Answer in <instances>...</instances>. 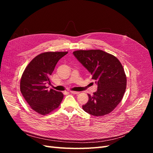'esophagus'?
<instances>
[{
  "label": "esophagus",
  "mask_w": 153,
  "mask_h": 153,
  "mask_svg": "<svg viewBox=\"0 0 153 153\" xmlns=\"http://www.w3.org/2000/svg\"><path fill=\"white\" fill-rule=\"evenodd\" d=\"M71 93L73 94H79V92H76V91H70Z\"/></svg>",
  "instance_id": "obj_1"
}]
</instances>
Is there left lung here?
<instances>
[{
    "instance_id": "obj_1",
    "label": "left lung",
    "mask_w": 153,
    "mask_h": 153,
    "mask_svg": "<svg viewBox=\"0 0 153 153\" xmlns=\"http://www.w3.org/2000/svg\"><path fill=\"white\" fill-rule=\"evenodd\" d=\"M73 55L96 80L97 91L88 94L89 100L82 106L85 112L103 116L121 102L126 88V76L117 57L100 50H76Z\"/></svg>"
}]
</instances>
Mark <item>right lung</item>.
<instances>
[{
  "instance_id": "right-lung-1",
  "label": "right lung",
  "mask_w": 153,
  "mask_h": 153,
  "mask_svg": "<svg viewBox=\"0 0 153 153\" xmlns=\"http://www.w3.org/2000/svg\"><path fill=\"white\" fill-rule=\"evenodd\" d=\"M68 52H48L37 55L27 65L20 80V91L31 108L47 115L57 108L63 99L61 92L48 90L50 76L57 62Z\"/></svg>"
}]
</instances>
